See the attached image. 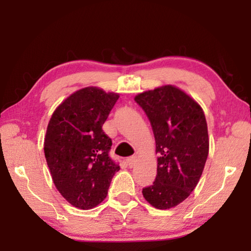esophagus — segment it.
<instances>
[{
	"instance_id": "esophagus-1",
	"label": "esophagus",
	"mask_w": 251,
	"mask_h": 251,
	"mask_svg": "<svg viewBox=\"0 0 251 251\" xmlns=\"http://www.w3.org/2000/svg\"><path fill=\"white\" fill-rule=\"evenodd\" d=\"M126 161H127V165H128V167L133 168L135 166V164H136V156L128 157V158L126 159Z\"/></svg>"
}]
</instances>
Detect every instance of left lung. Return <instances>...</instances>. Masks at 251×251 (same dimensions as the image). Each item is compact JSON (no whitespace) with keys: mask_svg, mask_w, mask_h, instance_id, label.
Masks as SVG:
<instances>
[{"mask_svg":"<svg viewBox=\"0 0 251 251\" xmlns=\"http://www.w3.org/2000/svg\"><path fill=\"white\" fill-rule=\"evenodd\" d=\"M135 100L151 122L159 155L156 179L143 188V196L157 209H169L184 201L201 179L209 151L205 114L174 85L143 92Z\"/></svg>","mask_w":251,"mask_h":251,"instance_id":"left-lung-1","label":"left lung"}]
</instances>
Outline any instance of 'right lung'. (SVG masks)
Returning a JSON list of instances; mask_svg holds the SVG:
<instances>
[{"label":"right lung","mask_w":251,"mask_h":251,"mask_svg":"<svg viewBox=\"0 0 251 251\" xmlns=\"http://www.w3.org/2000/svg\"><path fill=\"white\" fill-rule=\"evenodd\" d=\"M120 97L90 86L59 104L49 122L44 154L56 189L71 205L87 210L107 196L120 166L108 156L112 139L101 129Z\"/></svg>","instance_id":"obj_1"}]
</instances>
